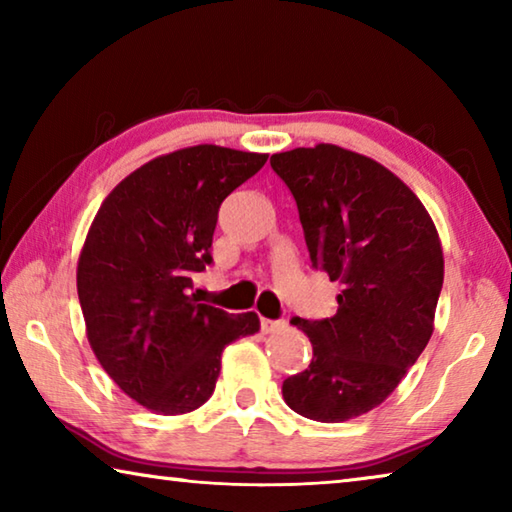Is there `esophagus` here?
I'll list each match as a JSON object with an SVG mask.
<instances>
[{
  "mask_svg": "<svg viewBox=\"0 0 512 512\" xmlns=\"http://www.w3.org/2000/svg\"><path fill=\"white\" fill-rule=\"evenodd\" d=\"M284 327V320H271V318H262V332L268 334V332H275V329Z\"/></svg>",
  "mask_w": 512,
  "mask_h": 512,
  "instance_id": "esophagus-1",
  "label": "esophagus"
}]
</instances>
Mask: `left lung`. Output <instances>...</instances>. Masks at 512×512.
Listing matches in <instances>:
<instances>
[{"instance_id": "left-lung-1", "label": "left lung", "mask_w": 512, "mask_h": 512, "mask_svg": "<svg viewBox=\"0 0 512 512\" xmlns=\"http://www.w3.org/2000/svg\"><path fill=\"white\" fill-rule=\"evenodd\" d=\"M298 205L311 266L339 280L332 318H291L309 368L284 379L293 411L343 422L391 395L433 332L443 250L427 210L395 173L334 144L271 155Z\"/></svg>"}]
</instances>
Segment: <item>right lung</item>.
Masks as SVG:
<instances>
[{
	"mask_svg": "<svg viewBox=\"0 0 512 512\" xmlns=\"http://www.w3.org/2000/svg\"><path fill=\"white\" fill-rule=\"evenodd\" d=\"M268 155L201 144L146 162L94 216L76 271L88 341L135 402L189 413L214 393L221 352L259 318L198 302L192 273L212 264L219 207Z\"/></svg>",
	"mask_w": 512,
	"mask_h": 512,
	"instance_id": "1",
	"label": "right lung"
}]
</instances>
